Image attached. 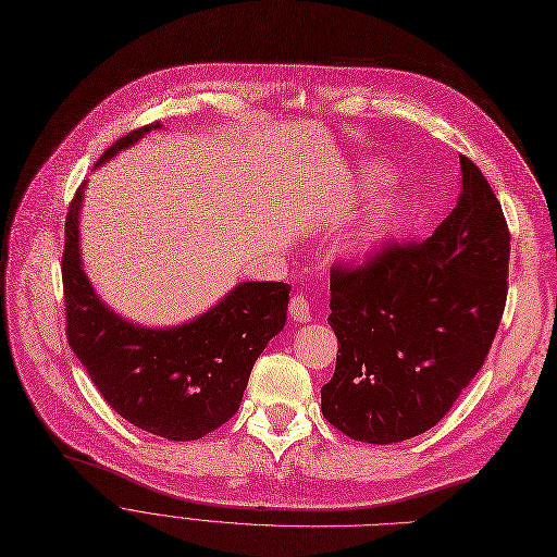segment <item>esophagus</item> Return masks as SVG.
<instances>
[{
  "instance_id": "obj_1",
  "label": "esophagus",
  "mask_w": 557,
  "mask_h": 557,
  "mask_svg": "<svg viewBox=\"0 0 557 557\" xmlns=\"http://www.w3.org/2000/svg\"><path fill=\"white\" fill-rule=\"evenodd\" d=\"M289 314H293V320L299 324L310 322V306L304 295H295L293 299H289Z\"/></svg>"
}]
</instances>
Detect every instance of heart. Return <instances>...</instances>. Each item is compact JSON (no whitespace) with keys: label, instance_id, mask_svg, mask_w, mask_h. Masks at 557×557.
Wrapping results in <instances>:
<instances>
[{"label":"heart","instance_id":"1","mask_svg":"<svg viewBox=\"0 0 557 557\" xmlns=\"http://www.w3.org/2000/svg\"><path fill=\"white\" fill-rule=\"evenodd\" d=\"M394 222H396V206H394V201L385 199L381 206H376L374 213L369 215V220H367V224L362 228L360 240L356 243V249L364 251V249L372 247L376 240H381V237L394 226Z\"/></svg>","mask_w":557,"mask_h":557}]
</instances>
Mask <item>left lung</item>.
Returning a JSON list of instances; mask_svg holds the SVG:
<instances>
[{"mask_svg": "<svg viewBox=\"0 0 557 557\" xmlns=\"http://www.w3.org/2000/svg\"><path fill=\"white\" fill-rule=\"evenodd\" d=\"M460 197L426 240L331 268L335 374L322 412L369 444L410 440L454 408L483 367L508 297L510 231L487 178L460 156Z\"/></svg>", "mask_w": 557, "mask_h": 557, "instance_id": "obj_1", "label": "left lung"}]
</instances>
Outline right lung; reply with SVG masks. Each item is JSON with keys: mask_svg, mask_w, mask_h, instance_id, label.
I'll return each instance as SVG.
<instances>
[{"mask_svg": "<svg viewBox=\"0 0 557 557\" xmlns=\"http://www.w3.org/2000/svg\"><path fill=\"white\" fill-rule=\"evenodd\" d=\"M153 122L131 131L97 161L134 145ZM76 190L65 218L63 299L65 333L90 381L117 414L134 426L174 442L199 440L240 408L253 362L283 331L289 285L240 283L213 310L176 329H140L124 322L95 295L78 253Z\"/></svg>", "mask_w": 557, "mask_h": 557, "instance_id": "obj_1", "label": "right lung"}]
</instances>
